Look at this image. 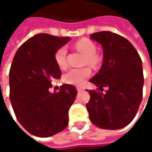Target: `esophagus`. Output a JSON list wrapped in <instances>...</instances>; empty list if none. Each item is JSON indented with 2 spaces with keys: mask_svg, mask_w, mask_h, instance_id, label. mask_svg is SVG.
Wrapping results in <instances>:
<instances>
[{
  "mask_svg": "<svg viewBox=\"0 0 152 152\" xmlns=\"http://www.w3.org/2000/svg\"><path fill=\"white\" fill-rule=\"evenodd\" d=\"M76 90H77L78 91H83V87H80V86H77V87H76Z\"/></svg>",
  "mask_w": 152,
  "mask_h": 152,
  "instance_id": "esophagus-1",
  "label": "esophagus"
}]
</instances>
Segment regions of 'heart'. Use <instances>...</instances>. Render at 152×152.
Returning a JSON list of instances; mask_svg holds the SVG:
<instances>
[{"label": "heart", "mask_w": 152, "mask_h": 152, "mask_svg": "<svg viewBox=\"0 0 152 152\" xmlns=\"http://www.w3.org/2000/svg\"><path fill=\"white\" fill-rule=\"evenodd\" d=\"M75 47L78 51L85 53L83 59V64H89L93 68H96L100 64L101 57L98 53H96L97 46L91 40L88 39H82L76 42ZM67 56H68V50L66 46H61L55 51L53 59L56 65L59 68L64 69L67 66L68 64ZM91 70L88 67L80 68V69H70L63 75L62 79L66 83L69 84L82 85L84 83V81L91 76Z\"/></svg>", "instance_id": "1"}]
</instances>
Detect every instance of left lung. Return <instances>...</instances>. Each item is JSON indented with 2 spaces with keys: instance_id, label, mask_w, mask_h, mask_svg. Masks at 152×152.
Masks as SVG:
<instances>
[{
  "instance_id": "8db88e82",
  "label": "left lung",
  "mask_w": 152,
  "mask_h": 152,
  "mask_svg": "<svg viewBox=\"0 0 152 152\" xmlns=\"http://www.w3.org/2000/svg\"><path fill=\"white\" fill-rule=\"evenodd\" d=\"M91 39L101 44L104 61L90 80L98 87V91H88L90 120L100 129H122L133 121L142 99V60L133 45L119 34L99 31L92 33ZM105 87L107 90L103 94Z\"/></svg>"
}]
</instances>
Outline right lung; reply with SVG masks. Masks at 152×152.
Masks as SVG:
<instances>
[{
	"label": "right lung",
	"mask_w": 152,
	"mask_h": 152,
	"mask_svg": "<svg viewBox=\"0 0 152 152\" xmlns=\"http://www.w3.org/2000/svg\"><path fill=\"white\" fill-rule=\"evenodd\" d=\"M69 37L39 33L16 51L10 70V99L17 121L31 135L48 137L64 130L69 110L76 99L75 86L63 84L51 93L52 82L60 79L55 51L69 42Z\"/></svg>",
	"instance_id": "right-lung-1"
}]
</instances>
